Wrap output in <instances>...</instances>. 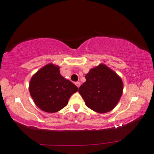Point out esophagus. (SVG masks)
<instances>
[{
    "mask_svg": "<svg viewBox=\"0 0 154 154\" xmlns=\"http://www.w3.org/2000/svg\"><path fill=\"white\" fill-rule=\"evenodd\" d=\"M75 85H76L78 88H79L80 86V82H75Z\"/></svg>",
    "mask_w": 154,
    "mask_h": 154,
    "instance_id": "esophagus-1",
    "label": "esophagus"
}]
</instances>
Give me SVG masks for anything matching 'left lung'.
<instances>
[{"mask_svg": "<svg viewBox=\"0 0 154 154\" xmlns=\"http://www.w3.org/2000/svg\"><path fill=\"white\" fill-rule=\"evenodd\" d=\"M86 82L79 92L87 106L99 113L112 110L119 102L123 92L121 78L104 64L90 69L85 75Z\"/></svg>", "mask_w": 154, "mask_h": 154, "instance_id": "left-lung-1", "label": "left lung"}]
</instances>
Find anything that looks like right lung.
<instances>
[{"instance_id": "1", "label": "right lung", "mask_w": 154, "mask_h": 154, "mask_svg": "<svg viewBox=\"0 0 154 154\" xmlns=\"http://www.w3.org/2000/svg\"><path fill=\"white\" fill-rule=\"evenodd\" d=\"M59 67L49 63L31 78L29 91L35 104L43 111L56 112L68 104L78 87L60 74Z\"/></svg>"}]
</instances>
